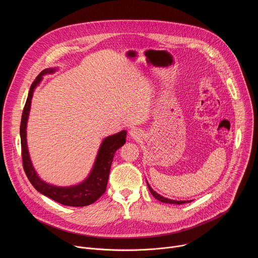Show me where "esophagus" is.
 Segmentation results:
<instances>
[{
    "instance_id": "esophagus-1",
    "label": "esophagus",
    "mask_w": 258,
    "mask_h": 258,
    "mask_svg": "<svg viewBox=\"0 0 258 258\" xmlns=\"http://www.w3.org/2000/svg\"><path fill=\"white\" fill-rule=\"evenodd\" d=\"M130 136H131V138L137 140V139H140L142 137V134H141V131L139 128L134 127L130 131Z\"/></svg>"
}]
</instances>
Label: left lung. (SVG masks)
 I'll list each match as a JSON object with an SVG mask.
<instances>
[{
	"label": "left lung",
	"instance_id": "8db88e82",
	"mask_svg": "<svg viewBox=\"0 0 258 258\" xmlns=\"http://www.w3.org/2000/svg\"><path fill=\"white\" fill-rule=\"evenodd\" d=\"M147 185H148V188H149V191L151 192V194H152L157 200H159V201H161V202H163V203H169V204H177V205H180V204H183V203H189V202H191V200H179V201H177V200H171V199L165 198V197L159 195L158 193H156V192L150 187L148 181H147Z\"/></svg>",
	"mask_w": 258,
	"mask_h": 258
}]
</instances>
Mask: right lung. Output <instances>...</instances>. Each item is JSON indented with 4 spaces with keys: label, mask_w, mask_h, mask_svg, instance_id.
<instances>
[{
    "label": "right lung",
    "mask_w": 258,
    "mask_h": 258,
    "mask_svg": "<svg viewBox=\"0 0 258 258\" xmlns=\"http://www.w3.org/2000/svg\"><path fill=\"white\" fill-rule=\"evenodd\" d=\"M57 69L58 68H47L43 70L30 86L20 123L23 168L29 181L31 182V185L41 194L51 198L52 200L62 205L82 207L94 203L105 193L110 167H111L114 154L117 149H119L121 146L124 145L126 139V131L123 130L103 140L90 174L85 180L78 183V185L69 187H58L43 180L39 176L38 172L35 171L30 160L26 141V125L30 111L31 99L35 88L40 85L44 76L51 75V73H54Z\"/></svg>",
    "instance_id": "obj_1"
}]
</instances>
